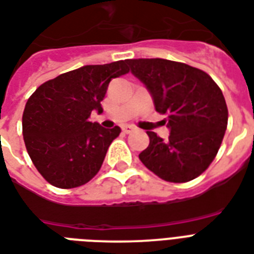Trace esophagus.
Returning <instances> with one entry per match:
<instances>
[{
	"mask_svg": "<svg viewBox=\"0 0 254 254\" xmlns=\"http://www.w3.org/2000/svg\"><path fill=\"white\" fill-rule=\"evenodd\" d=\"M122 131H123L125 133H131L135 131V127L129 125H125V126H122Z\"/></svg>",
	"mask_w": 254,
	"mask_h": 254,
	"instance_id": "34e87169",
	"label": "esophagus"
}]
</instances>
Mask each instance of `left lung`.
I'll use <instances>...</instances> for the list:
<instances>
[{"label": "left lung", "instance_id": "obj_1", "mask_svg": "<svg viewBox=\"0 0 254 254\" xmlns=\"http://www.w3.org/2000/svg\"><path fill=\"white\" fill-rule=\"evenodd\" d=\"M126 64L147 87L156 111L168 115V139L148 131L149 144L139 159L166 182L193 180L213 162L227 129L223 92L207 72L182 62L139 58Z\"/></svg>", "mask_w": 254, "mask_h": 254}]
</instances>
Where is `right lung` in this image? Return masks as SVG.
<instances>
[{"instance_id": "1", "label": "right lung", "mask_w": 254, "mask_h": 254, "mask_svg": "<svg viewBox=\"0 0 254 254\" xmlns=\"http://www.w3.org/2000/svg\"><path fill=\"white\" fill-rule=\"evenodd\" d=\"M129 71L126 61L87 64L41 84L27 99L22 133L27 154L46 182L75 188L100 170L121 127L105 128L90 122L102 105L111 79Z\"/></svg>"}]
</instances>
